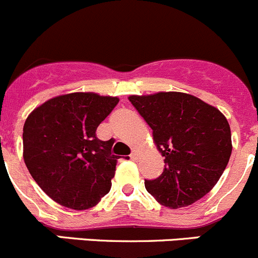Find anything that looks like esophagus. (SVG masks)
I'll return each instance as SVG.
<instances>
[{
	"label": "esophagus",
	"mask_w": 258,
	"mask_h": 258,
	"mask_svg": "<svg viewBox=\"0 0 258 258\" xmlns=\"http://www.w3.org/2000/svg\"><path fill=\"white\" fill-rule=\"evenodd\" d=\"M129 157H130V159H132V160H137L138 159V153L135 152V150H133L132 154H130Z\"/></svg>",
	"instance_id": "1"
}]
</instances>
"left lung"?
I'll return each instance as SVG.
<instances>
[{
    "label": "left lung",
    "instance_id": "left-lung-1",
    "mask_svg": "<svg viewBox=\"0 0 258 258\" xmlns=\"http://www.w3.org/2000/svg\"><path fill=\"white\" fill-rule=\"evenodd\" d=\"M153 130L164 170L145 179L148 192L175 210L205 197L224 172L232 153L231 129L223 114L196 96L177 91L129 96Z\"/></svg>",
    "mask_w": 258,
    "mask_h": 258
}]
</instances>
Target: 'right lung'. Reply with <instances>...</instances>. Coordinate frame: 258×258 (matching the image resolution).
<instances>
[{
    "instance_id": "add662e5",
    "label": "right lung",
    "mask_w": 258,
    "mask_h": 258,
    "mask_svg": "<svg viewBox=\"0 0 258 258\" xmlns=\"http://www.w3.org/2000/svg\"><path fill=\"white\" fill-rule=\"evenodd\" d=\"M118 98L73 93L35 109L24 125V159L30 174L55 202L88 210L108 195L118 155L113 140L98 139L96 129Z\"/></svg>"
}]
</instances>
